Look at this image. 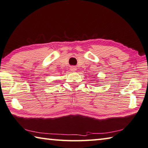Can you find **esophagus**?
Here are the masks:
<instances>
[{
  "mask_svg": "<svg viewBox=\"0 0 148 148\" xmlns=\"http://www.w3.org/2000/svg\"><path fill=\"white\" fill-rule=\"evenodd\" d=\"M71 70L72 71H76V67L74 66H72L71 67Z\"/></svg>",
  "mask_w": 148,
  "mask_h": 148,
  "instance_id": "1",
  "label": "esophagus"
}]
</instances>
